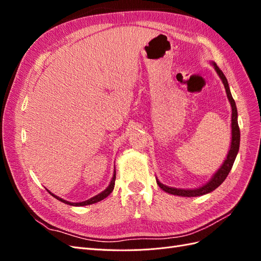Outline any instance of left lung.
I'll return each instance as SVG.
<instances>
[{"instance_id": "obj_1", "label": "left lung", "mask_w": 261, "mask_h": 261, "mask_svg": "<svg viewBox=\"0 0 261 261\" xmlns=\"http://www.w3.org/2000/svg\"><path fill=\"white\" fill-rule=\"evenodd\" d=\"M211 65L215 67L217 74L219 75L220 80L222 81L224 88L226 91V96L228 101H230V105L232 108V120H231V126H232V137H231V146H230V150H228L227 155L225 158L224 162L221 165L220 169L212 175V177L209 179V181H207L206 184L197 187V188H175V187H170L162 184L161 181L156 178V184L159 185V187L161 189H163L164 192H167L169 194L172 195H176V196H181V197H197V196H202L209 194L211 192L215 191L216 188H218L221 184L223 183L224 179L226 178V176L230 173L233 163L236 159V155L239 153L240 150V140H241V133H240V127H239V123H238V109H236V105L235 101L232 97L231 91H230V87H228V83L226 77L224 76V74L222 73L215 62H211Z\"/></svg>"}]
</instances>
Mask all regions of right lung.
<instances>
[{
    "label": "right lung",
    "mask_w": 261,
    "mask_h": 261,
    "mask_svg": "<svg viewBox=\"0 0 261 261\" xmlns=\"http://www.w3.org/2000/svg\"><path fill=\"white\" fill-rule=\"evenodd\" d=\"M115 175H116V172H115V170H114V173H113V176H112V179H111V181H110V184H109V186L105 189L103 192H101L100 194H98V195H96V196H93L92 198H90V199H88V200H85V201H82V202H70V201H67V200H64L63 198H61V197H59V196H57V195H54V194H52L49 189H46V191H48L54 198H57L58 200H60V201H62V202H64V203H66V204H69V206H75V207H82V206H88V204H92V203H96V202H98V201H100V200H102V199H105V198H107V197L111 194L112 192H113V189H114V184H115Z\"/></svg>",
    "instance_id": "1"
}]
</instances>
